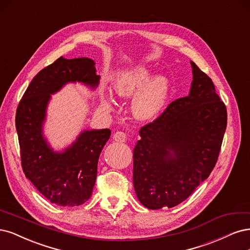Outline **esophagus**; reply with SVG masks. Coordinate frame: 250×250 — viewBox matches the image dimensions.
<instances>
[{
    "mask_svg": "<svg viewBox=\"0 0 250 250\" xmlns=\"http://www.w3.org/2000/svg\"><path fill=\"white\" fill-rule=\"evenodd\" d=\"M127 138V136L125 132H122V131H117L116 133H114L113 135V139L117 142H125Z\"/></svg>",
    "mask_w": 250,
    "mask_h": 250,
    "instance_id": "1",
    "label": "esophagus"
}]
</instances>
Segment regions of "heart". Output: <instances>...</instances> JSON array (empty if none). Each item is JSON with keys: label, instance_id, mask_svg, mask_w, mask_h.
Listing matches in <instances>:
<instances>
[{"label": "heart", "instance_id": "obj_1", "mask_svg": "<svg viewBox=\"0 0 250 250\" xmlns=\"http://www.w3.org/2000/svg\"><path fill=\"white\" fill-rule=\"evenodd\" d=\"M151 72L144 66L127 69L119 74L113 81V90L123 99H131L132 113L139 120L156 118L165 107L169 95V82L163 76L149 80ZM101 102L106 109H111L113 101L102 94Z\"/></svg>", "mask_w": 250, "mask_h": 250}]
</instances>
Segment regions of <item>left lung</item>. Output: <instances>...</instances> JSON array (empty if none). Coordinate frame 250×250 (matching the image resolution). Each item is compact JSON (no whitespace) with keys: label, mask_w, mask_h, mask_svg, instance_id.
Segmentation results:
<instances>
[{"label":"left lung","mask_w":250,"mask_h":250,"mask_svg":"<svg viewBox=\"0 0 250 250\" xmlns=\"http://www.w3.org/2000/svg\"><path fill=\"white\" fill-rule=\"evenodd\" d=\"M187 96L170 103L143 125L133 151V183L150 210L187 199L214 169L228 124V112L211 78L191 61Z\"/></svg>","instance_id":"8db88e82"}]
</instances>
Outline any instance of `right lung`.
Listing matches in <instances>:
<instances>
[{
  "label": "right lung",
  "mask_w": 250,
  "mask_h": 250,
  "mask_svg": "<svg viewBox=\"0 0 250 250\" xmlns=\"http://www.w3.org/2000/svg\"><path fill=\"white\" fill-rule=\"evenodd\" d=\"M95 62L90 58H58L32 80L18 106L15 126L21 167L26 178L52 204L81 206L90 198L101 151L111 131H84L63 152H55L42 137V124L51 94L68 82L98 86Z\"/></svg>",
  "instance_id": "obj_1"
}]
</instances>
